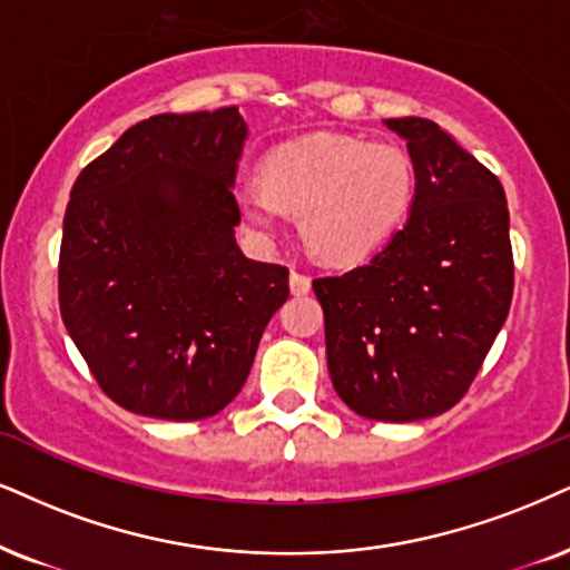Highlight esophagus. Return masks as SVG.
Wrapping results in <instances>:
<instances>
[{"label": "esophagus", "instance_id": "1", "mask_svg": "<svg viewBox=\"0 0 570 570\" xmlns=\"http://www.w3.org/2000/svg\"><path fill=\"white\" fill-rule=\"evenodd\" d=\"M308 291H312V277H308L306 272L293 269L291 272V293H293V296H306Z\"/></svg>", "mask_w": 570, "mask_h": 570}]
</instances>
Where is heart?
Segmentation results:
<instances>
[{"label": "heart", "instance_id": "obj_1", "mask_svg": "<svg viewBox=\"0 0 570 570\" xmlns=\"http://www.w3.org/2000/svg\"><path fill=\"white\" fill-rule=\"evenodd\" d=\"M414 195V166L402 147L356 137L312 135L269 153L262 187L237 193L245 224L277 229L279 210L298 216L314 256L360 262L402 227Z\"/></svg>", "mask_w": 570, "mask_h": 570}]
</instances>
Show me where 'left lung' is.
<instances>
[{
  "mask_svg": "<svg viewBox=\"0 0 570 570\" xmlns=\"http://www.w3.org/2000/svg\"><path fill=\"white\" fill-rule=\"evenodd\" d=\"M414 164L410 219L367 264L312 283L335 393L362 417L412 423L452 410L512 301L500 179L428 118H389Z\"/></svg>",
  "mask_w": 570,
  "mask_h": 570,
  "instance_id": "8db88e82",
  "label": "left lung"
}]
</instances>
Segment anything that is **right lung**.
<instances>
[{"instance_id":"right-lung-1","label":"right lung","mask_w":570,"mask_h":570,"mask_svg":"<svg viewBox=\"0 0 570 570\" xmlns=\"http://www.w3.org/2000/svg\"><path fill=\"white\" fill-rule=\"evenodd\" d=\"M237 108L139 121L83 168L62 222L58 296L100 389L158 420L222 412L248 377L287 266L237 248Z\"/></svg>"}]
</instances>
